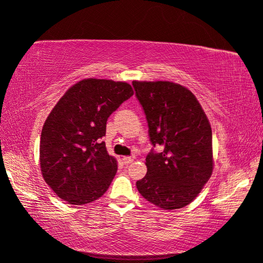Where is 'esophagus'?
Returning a JSON list of instances; mask_svg holds the SVG:
<instances>
[{
  "instance_id": "1",
  "label": "esophagus",
  "mask_w": 263,
  "mask_h": 263,
  "mask_svg": "<svg viewBox=\"0 0 263 263\" xmlns=\"http://www.w3.org/2000/svg\"><path fill=\"white\" fill-rule=\"evenodd\" d=\"M133 160H134V157H130V156H127V157H123L122 158V163L124 164V165H128V164H130Z\"/></svg>"
}]
</instances>
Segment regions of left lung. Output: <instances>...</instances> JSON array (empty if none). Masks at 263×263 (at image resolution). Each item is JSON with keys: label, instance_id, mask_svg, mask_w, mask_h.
Here are the masks:
<instances>
[{"label": "left lung", "instance_id": "8db88e82", "mask_svg": "<svg viewBox=\"0 0 263 263\" xmlns=\"http://www.w3.org/2000/svg\"><path fill=\"white\" fill-rule=\"evenodd\" d=\"M133 86L145 113L151 144L163 149L146 156L148 172L136 182L137 190L164 210L183 208L213 173L209 120L196 97L180 84L134 81Z\"/></svg>", "mask_w": 263, "mask_h": 263}]
</instances>
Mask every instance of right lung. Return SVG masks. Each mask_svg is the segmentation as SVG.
<instances>
[{
    "mask_svg": "<svg viewBox=\"0 0 263 263\" xmlns=\"http://www.w3.org/2000/svg\"><path fill=\"white\" fill-rule=\"evenodd\" d=\"M133 95L126 82L86 78L54 106L41 130L40 167L60 199L82 205L107 191L118 165L100 139L109 115Z\"/></svg>",
    "mask_w": 263,
    "mask_h": 263,
    "instance_id": "add662e5",
    "label": "right lung"
}]
</instances>
